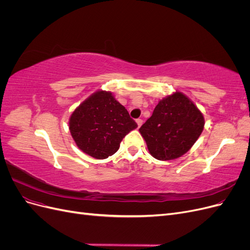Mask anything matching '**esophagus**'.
I'll list each match as a JSON object with an SVG mask.
<instances>
[{"mask_svg": "<svg viewBox=\"0 0 250 250\" xmlns=\"http://www.w3.org/2000/svg\"><path fill=\"white\" fill-rule=\"evenodd\" d=\"M137 124H138V127H141L142 124H143V120L142 119H138L137 120Z\"/></svg>", "mask_w": 250, "mask_h": 250, "instance_id": "esophagus-1", "label": "esophagus"}]
</instances>
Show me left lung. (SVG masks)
Segmentation results:
<instances>
[{
    "label": "left lung",
    "instance_id": "left-lung-1",
    "mask_svg": "<svg viewBox=\"0 0 250 250\" xmlns=\"http://www.w3.org/2000/svg\"><path fill=\"white\" fill-rule=\"evenodd\" d=\"M203 128L202 112L190 98L176 90L158 101L139 131L151 155L158 161H172L193 147Z\"/></svg>",
    "mask_w": 250,
    "mask_h": 250
}]
</instances>
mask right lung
<instances>
[{"mask_svg":"<svg viewBox=\"0 0 250 250\" xmlns=\"http://www.w3.org/2000/svg\"><path fill=\"white\" fill-rule=\"evenodd\" d=\"M137 127L115 96L102 89L86 98L69 120V129L77 147L97 160L115 154L125 135Z\"/></svg>","mask_w":250,"mask_h":250,"instance_id":"obj_1","label":"right lung"}]
</instances>
